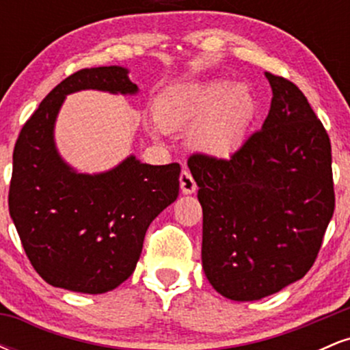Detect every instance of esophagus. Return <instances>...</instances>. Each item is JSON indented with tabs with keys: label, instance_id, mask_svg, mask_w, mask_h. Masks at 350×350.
I'll return each mask as SVG.
<instances>
[{
	"label": "esophagus",
	"instance_id": "obj_1",
	"mask_svg": "<svg viewBox=\"0 0 350 350\" xmlns=\"http://www.w3.org/2000/svg\"><path fill=\"white\" fill-rule=\"evenodd\" d=\"M179 184H180V191H183V194H194L196 189H198V184H196L194 178H192L191 172L186 170L180 172Z\"/></svg>",
	"mask_w": 350,
	"mask_h": 350
}]
</instances>
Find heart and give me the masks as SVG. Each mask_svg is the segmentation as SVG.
<instances>
[{"label":"heart","mask_w":350,"mask_h":350,"mask_svg":"<svg viewBox=\"0 0 350 350\" xmlns=\"http://www.w3.org/2000/svg\"><path fill=\"white\" fill-rule=\"evenodd\" d=\"M255 95L247 85L228 80L171 87L156 103L154 135L189 130V146L211 159H227L242 148L256 115Z\"/></svg>","instance_id":"obj_1"}]
</instances>
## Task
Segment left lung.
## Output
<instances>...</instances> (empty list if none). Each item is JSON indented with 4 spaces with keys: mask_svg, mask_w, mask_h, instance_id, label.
I'll list each match as a JSON object with an SVG mask.
<instances>
[{
    "mask_svg": "<svg viewBox=\"0 0 350 350\" xmlns=\"http://www.w3.org/2000/svg\"><path fill=\"white\" fill-rule=\"evenodd\" d=\"M262 130L230 159L189 158L202 206V268L217 293L256 301L303 278L334 214L331 142L295 83L265 72Z\"/></svg>",
    "mask_w": 350,
    "mask_h": 350,
    "instance_id": "1",
    "label": "left lung"
}]
</instances>
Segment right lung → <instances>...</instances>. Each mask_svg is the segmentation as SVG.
<instances>
[{
    "mask_svg": "<svg viewBox=\"0 0 350 350\" xmlns=\"http://www.w3.org/2000/svg\"><path fill=\"white\" fill-rule=\"evenodd\" d=\"M126 67L82 69L42 100L13 152L10 215L27 258L55 288L102 295L135 271L148 227L179 196L178 163L152 166L135 154L111 170L79 172L55 146V120L80 90L136 95Z\"/></svg>",
    "mask_w": 350,
    "mask_h": 350,
    "instance_id": "1",
    "label": "right lung"
}]
</instances>
